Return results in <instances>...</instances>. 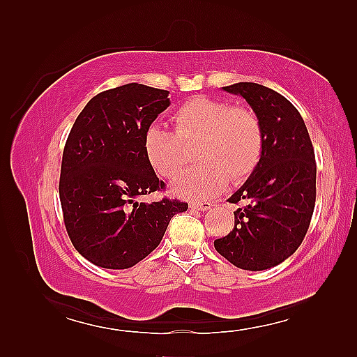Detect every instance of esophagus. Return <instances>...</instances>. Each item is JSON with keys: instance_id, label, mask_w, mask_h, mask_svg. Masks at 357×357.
Returning <instances> with one entry per match:
<instances>
[{"instance_id": "obj_1", "label": "esophagus", "mask_w": 357, "mask_h": 357, "mask_svg": "<svg viewBox=\"0 0 357 357\" xmlns=\"http://www.w3.org/2000/svg\"><path fill=\"white\" fill-rule=\"evenodd\" d=\"M211 206H213L211 202H190V208L199 211H207L211 208Z\"/></svg>"}]
</instances>
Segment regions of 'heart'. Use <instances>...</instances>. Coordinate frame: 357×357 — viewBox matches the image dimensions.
Masks as SVG:
<instances>
[{"mask_svg": "<svg viewBox=\"0 0 357 357\" xmlns=\"http://www.w3.org/2000/svg\"><path fill=\"white\" fill-rule=\"evenodd\" d=\"M176 133L159 124L144 135V155L159 176L174 178L188 161L185 146L199 147L198 165L183 172L173 193L187 199H207L225 185L248 178L261 161L264 128L252 109L206 96H195L174 113Z\"/></svg>", "mask_w": 357, "mask_h": 357, "instance_id": "1", "label": "heart"}]
</instances>
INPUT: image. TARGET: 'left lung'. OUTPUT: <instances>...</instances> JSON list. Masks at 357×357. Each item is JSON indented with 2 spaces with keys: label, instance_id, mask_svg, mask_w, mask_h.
I'll return each instance as SVG.
<instances>
[{
  "label": "left lung",
  "instance_id": "8db88e82",
  "mask_svg": "<svg viewBox=\"0 0 357 357\" xmlns=\"http://www.w3.org/2000/svg\"><path fill=\"white\" fill-rule=\"evenodd\" d=\"M259 116L264 150L256 170L229 202L244 206L234 227L215 241L216 252L238 268L261 271L290 257L305 238L316 201L314 150L304 119L275 90L256 82L222 87Z\"/></svg>",
  "mask_w": 357,
  "mask_h": 357
}]
</instances>
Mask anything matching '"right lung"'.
<instances>
[{"label":"right lung","instance_id":"add662e5","mask_svg":"<svg viewBox=\"0 0 357 357\" xmlns=\"http://www.w3.org/2000/svg\"><path fill=\"white\" fill-rule=\"evenodd\" d=\"M169 92L130 82L93 96L67 138L59 199L73 247L102 268L124 270L159 245L187 202H139L164 188L144 155V135Z\"/></svg>","mask_w":357,"mask_h":357}]
</instances>
